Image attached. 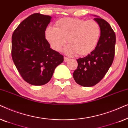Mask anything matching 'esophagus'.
<instances>
[{"label": "esophagus", "mask_w": 128, "mask_h": 128, "mask_svg": "<svg viewBox=\"0 0 128 128\" xmlns=\"http://www.w3.org/2000/svg\"><path fill=\"white\" fill-rule=\"evenodd\" d=\"M70 60L69 58L68 57H64V61H65V62H67V61H68Z\"/></svg>", "instance_id": "34e87169"}]
</instances>
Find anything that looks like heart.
<instances>
[{"label":"heart","mask_w":128,"mask_h":128,"mask_svg":"<svg viewBox=\"0 0 128 128\" xmlns=\"http://www.w3.org/2000/svg\"><path fill=\"white\" fill-rule=\"evenodd\" d=\"M101 30L95 20L65 18L57 20L54 28L48 27L44 37L52 50L59 52L66 44L69 54L82 57L91 54L100 41Z\"/></svg>","instance_id":"obj_1"}]
</instances>
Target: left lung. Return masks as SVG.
Returning a JSON list of instances; mask_svg holds the SVG:
<instances>
[{"label":"left lung","mask_w":128,"mask_h":128,"mask_svg":"<svg viewBox=\"0 0 128 128\" xmlns=\"http://www.w3.org/2000/svg\"><path fill=\"white\" fill-rule=\"evenodd\" d=\"M101 30L97 46L91 54L76 60L78 67L73 77L78 84L83 86H92L105 76L113 62L115 56V33L110 24L103 18L96 16Z\"/></svg>","instance_id":"obj_1"}]
</instances>
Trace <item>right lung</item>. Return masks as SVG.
I'll return each mask as SVG.
<instances>
[{
  "label": "right lung",
  "mask_w": 128,
  "mask_h": 128,
  "mask_svg": "<svg viewBox=\"0 0 128 128\" xmlns=\"http://www.w3.org/2000/svg\"><path fill=\"white\" fill-rule=\"evenodd\" d=\"M51 17L34 13L22 21L12 37V57L23 79L33 86H42L52 78L64 57L50 47L44 32Z\"/></svg>",
  "instance_id": "obj_1"
}]
</instances>
